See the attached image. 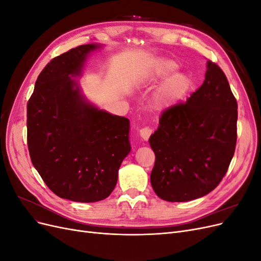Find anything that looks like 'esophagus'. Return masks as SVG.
<instances>
[{"label": "esophagus", "mask_w": 261, "mask_h": 261, "mask_svg": "<svg viewBox=\"0 0 261 261\" xmlns=\"http://www.w3.org/2000/svg\"><path fill=\"white\" fill-rule=\"evenodd\" d=\"M152 132H153L152 128H150L149 126H146V127H143V128L139 130V134H140L141 138L147 140L150 137V135H151V134H152Z\"/></svg>", "instance_id": "obj_1"}]
</instances>
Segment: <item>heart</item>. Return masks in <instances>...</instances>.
Masks as SVG:
<instances>
[{
    "label": "heart",
    "instance_id": "1",
    "mask_svg": "<svg viewBox=\"0 0 261 261\" xmlns=\"http://www.w3.org/2000/svg\"><path fill=\"white\" fill-rule=\"evenodd\" d=\"M177 63L170 59H160L150 67L141 84L150 86L164 81L155 90L152 97L153 106L158 109H165L177 103L183 99L191 88V80L184 73H176Z\"/></svg>",
    "mask_w": 261,
    "mask_h": 261
}]
</instances>
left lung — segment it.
I'll return each mask as SVG.
<instances>
[{"label": "left lung", "instance_id": "obj_1", "mask_svg": "<svg viewBox=\"0 0 261 261\" xmlns=\"http://www.w3.org/2000/svg\"><path fill=\"white\" fill-rule=\"evenodd\" d=\"M238 102L226 76L208 60L202 85L186 102L168 108L149 138L155 162L150 175L161 199L184 202L222 180L238 138Z\"/></svg>", "mask_w": 261, "mask_h": 261}]
</instances>
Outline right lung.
Returning <instances> with one entry per match:
<instances>
[{
	"label": "right lung",
	"mask_w": 261,
	"mask_h": 261,
	"mask_svg": "<svg viewBox=\"0 0 261 261\" xmlns=\"http://www.w3.org/2000/svg\"><path fill=\"white\" fill-rule=\"evenodd\" d=\"M99 46L83 44L52 59L27 103L31 162L55 195L77 202L110 196L130 151L128 118L89 103L72 80Z\"/></svg>",
	"instance_id": "add662e5"
}]
</instances>
